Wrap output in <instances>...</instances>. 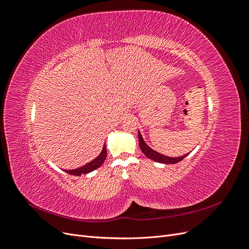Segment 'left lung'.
<instances>
[{
    "label": "left lung",
    "instance_id": "1",
    "mask_svg": "<svg viewBox=\"0 0 249 249\" xmlns=\"http://www.w3.org/2000/svg\"><path fill=\"white\" fill-rule=\"evenodd\" d=\"M138 139H139V146H140V149L141 152L144 154L148 159L153 160L155 162H159V163H163V164H176L179 161H182L185 157H187L189 154H186L184 156H180V157H177V158H172V157H167L165 155H162L160 153L156 152V150H154L153 148H150L145 141L143 140V137L141 133L138 131Z\"/></svg>",
    "mask_w": 249,
    "mask_h": 249
}]
</instances>
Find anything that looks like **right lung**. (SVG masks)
I'll return each mask as SVG.
<instances>
[{
	"label": "right lung",
	"instance_id": "right-lung-1",
	"mask_svg": "<svg viewBox=\"0 0 249 249\" xmlns=\"http://www.w3.org/2000/svg\"><path fill=\"white\" fill-rule=\"evenodd\" d=\"M107 157V148H106V144H104L103 149L101 154L97 156L95 159H93L92 161H90L89 163L83 165L82 167L76 168V169H71V170H64L67 173H70L71 176H81V175H86V173L91 172L93 170H95L96 168H99L101 165L104 163V161L106 160Z\"/></svg>",
	"mask_w": 249,
	"mask_h": 249
}]
</instances>
